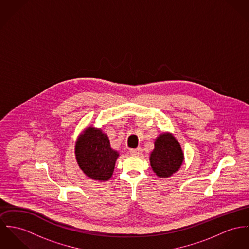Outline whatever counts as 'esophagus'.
<instances>
[{"label":"esophagus","mask_w":249,"mask_h":249,"mask_svg":"<svg viewBox=\"0 0 249 249\" xmlns=\"http://www.w3.org/2000/svg\"><path fill=\"white\" fill-rule=\"evenodd\" d=\"M142 153V149L141 148H136V149H131L130 150V153L133 155H138Z\"/></svg>","instance_id":"1"}]
</instances>
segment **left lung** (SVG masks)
<instances>
[{
	"label": "left lung",
	"mask_w": 249,
	"mask_h": 249,
	"mask_svg": "<svg viewBox=\"0 0 249 249\" xmlns=\"http://www.w3.org/2000/svg\"><path fill=\"white\" fill-rule=\"evenodd\" d=\"M184 161V153L179 142L170 133L160 134L154 142L150 163L154 173L162 178L177 172Z\"/></svg>",
	"instance_id": "8db88e82"
}]
</instances>
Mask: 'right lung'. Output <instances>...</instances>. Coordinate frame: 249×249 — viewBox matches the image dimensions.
<instances>
[{
    "mask_svg": "<svg viewBox=\"0 0 249 249\" xmlns=\"http://www.w3.org/2000/svg\"><path fill=\"white\" fill-rule=\"evenodd\" d=\"M77 164L89 178L105 182L115 170L119 153L111 148L107 134L94 127H88L77 138L75 147Z\"/></svg>",
    "mask_w": 249,
    "mask_h": 249,
    "instance_id": "right-lung-1",
    "label": "right lung"
}]
</instances>
